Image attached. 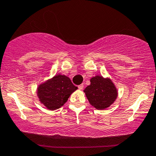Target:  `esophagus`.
I'll list each match as a JSON object with an SVG mask.
<instances>
[{
	"label": "esophagus",
	"instance_id": "obj_1",
	"mask_svg": "<svg viewBox=\"0 0 156 156\" xmlns=\"http://www.w3.org/2000/svg\"><path fill=\"white\" fill-rule=\"evenodd\" d=\"M78 89L79 90H82L83 88V84H80V85H79V86H78Z\"/></svg>",
	"mask_w": 156,
	"mask_h": 156
}]
</instances>
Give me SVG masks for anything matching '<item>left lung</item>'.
Listing matches in <instances>:
<instances>
[{
  "label": "left lung",
  "instance_id": "8db88e82",
  "mask_svg": "<svg viewBox=\"0 0 156 156\" xmlns=\"http://www.w3.org/2000/svg\"><path fill=\"white\" fill-rule=\"evenodd\" d=\"M84 92L90 104L97 109H104L115 101L117 91L112 80L97 76L90 79Z\"/></svg>",
  "mask_w": 156,
  "mask_h": 156
}]
</instances>
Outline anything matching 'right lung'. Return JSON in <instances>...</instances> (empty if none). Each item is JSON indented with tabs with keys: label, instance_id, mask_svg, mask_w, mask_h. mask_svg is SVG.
Listing matches in <instances>:
<instances>
[{
	"label": "right lung",
	"instance_id": "1",
	"mask_svg": "<svg viewBox=\"0 0 156 156\" xmlns=\"http://www.w3.org/2000/svg\"><path fill=\"white\" fill-rule=\"evenodd\" d=\"M78 87L66 76L58 75L52 79L41 84L37 93L39 100L47 109L55 110L63 106L69 96Z\"/></svg>",
	"mask_w": 156,
	"mask_h": 156
}]
</instances>
